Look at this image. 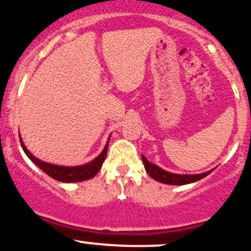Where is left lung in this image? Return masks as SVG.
<instances>
[{
    "instance_id": "1",
    "label": "left lung",
    "mask_w": 251,
    "mask_h": 251,
    "mask_svg": "<svg viewBox=\"0 0 251 251\" xmlns=\"http://www.w3.org/2000/svg\"><path fill=\"white\" fill-rule=\"evenodd\" d=\"M143 163H144L145 170L148 172V174L153 178V180L158 181V182L167 183V184H187L195 182V181H199L201 178L207 176L212 170L210 172L202 173V174H197V175H178V174H173V173H168L166 170L161 169L159 167L155 166V164L150 163L144 156L142 155Z\"/></svg>"
}]
</instances>
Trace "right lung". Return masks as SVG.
<instances>
[{
  "label": "right lung",
  "instance_id": "add662e5",
  "mask_svg": "<svg viewBox=\"0 0 251 251\" xmlns=\"http://www.w3.org/2000/svg\"><path fill=\"white\" fill-rule=\"evenodd\" d=\"M108 142H107L102 152L96 157L94 161L90 162V163L79 167H59L54 166V164L46 163V162L40 161L37 157L33 156L32 153L27 150L24 142L20 138L21 147H23L24 151L26 152V155L29 157V159H31L33 163L37 164L44 173H46L49 176H51L52 178H54V180L57 181H62V182H79V181H85L94 177V176L99 173V170L101 169L104 158H106L107 150H108Z\"/></svg>",
  "mask_w": 251,
  "mask_h": 251
}]
</instances>
